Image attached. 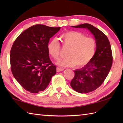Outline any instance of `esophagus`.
<instances>
[{
    "mask_svg": "<svg viewBox=\"0 0 123 123\" xmlns=\"http://www.w3.org/2000/svg\"><path fill=\"white\" fill-rule=\"evenodd\" d=\"M64 69L63 68H59V67H57L56 68V71L57 72H59L60 71H63Z\"/></svg>",
    "mask_w": 123,
    "mask_h": 123,
    "instance_id": "esophagus-1",
    "label": "esophagus"
}]
</instances>
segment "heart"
<instances>
[{
  "label": "heart",
  "mask_w": 123,
  "mask_h": 123,
  "mask_svg": "<svg viewBox=\"0 0 123 123\" xmlns=\"http://www.w3.org/2000/svg\"><path fill=\"white\" fill-rule=\"evenodd\" d=\"M65 48L68 49L67 57L59 60L57 64L62 67L75 66L80 67L87 64L95 54L96 43L93 38L86 37L83 33L70 31L60 35ZM49 54L54 60L59 59L61 46L56 38H52L48 44Z\"/></svg>",
  "instance_id": "1"
}]
</instances>
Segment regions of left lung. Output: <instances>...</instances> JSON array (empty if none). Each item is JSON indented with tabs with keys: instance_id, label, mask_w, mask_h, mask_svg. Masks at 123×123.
<instances>
[{
	"instance_id": "8db88e82",
	"label": "left lung",
	"mask_w": 123,
	"mask_h": 123,
	"mask_svg": "<svg viewBox=\"0 0 123 123\" xmlns=\"http://www.w3.org/2000/svg\"><path fill=\"white\" fill-rule=\"evenodd\" d=\"M72 27L87 28L96 40L95 54L85 67L74 70V78L70 82L73 89L77 92L88 93L100 87L110 71L113 63L111 44L106 35L92 25L85 23Z\"/></svg>"
}]
</instances>
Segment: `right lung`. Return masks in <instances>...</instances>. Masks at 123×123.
<instances>
[{"label":"right lung","instance_id":"add662e5","mask_svg":"<svg viewBox=\"0 0 123 123\" xmlns=\"http://www.w3.org/2000/svg\"><path fill=\"white\" fill-rule=\"evenodd\" d=\"M61 27L33 25L16 39L10 50L13 76L20 86L33 93L45 90L56 68L49 59L48 44Z\"/></svg>","mask_w":123,"mask_h":123}]
</instances>
